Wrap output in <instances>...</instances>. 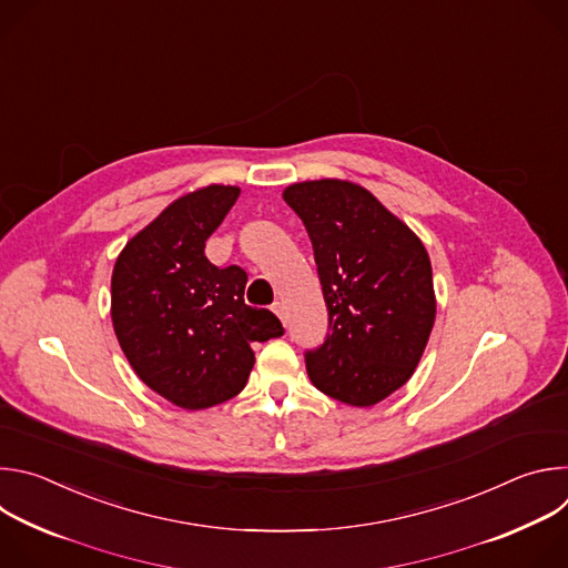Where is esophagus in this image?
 I'll return each instance as SVG.
<instances>
[{
	"instance_id": "1",
	"label": "esophagus",
	"mask_w": 568,
	"mask_h": 568,
	"mask_svg": "<svg viewBox=\"0 0 568 568\" xmlns=\"http://www.w3.org/2000/svg\"><path fill=\"white\" fill-rule=\"evenodd\" d=\"M272 310L278 314V318L283 321V323H287V307H285V303H281V301H276L274 305H272Z\"/></svg>"
}]
</instances>
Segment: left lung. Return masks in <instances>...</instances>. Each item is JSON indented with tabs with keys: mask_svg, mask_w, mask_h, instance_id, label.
I'll use <instances>...</instances> for the list:
<instances>
[{
	"mask_svg": "<svg viewBox=\"0 0 568 568\" xmlns=\"http://www.w3.org/2000/svg\"><path fill=\"white\" fill-rule=\"evenodd\" d=\"M283 200L303 220L328 307V335L305 353L312 384L373 407L414 375L436 296L420 237L366 189L342 180L292 184Z\"/></svg>",
	"mask_w": 568,
	"mask_h": 568,
	"instance_id": "8db88e82",
	"label": "left lung"
}]
</instances>
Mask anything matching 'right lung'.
Segmentation results:
<instances>
[{
    "label": "right lung",
    "mask_w": 568,
    "mask_h": 568,
    "mask_svg": "<svg viewBox=\"0 0 568 568\" xmlns=\"http://www.w3.org/2000/svg\"><path fill=\"white\" fill-rule=\"evenodd\" d=\"M237 195V186L211 184L175 200L128 242L112 272V323L130 366L191 412L237 395L254 368L252 344L285 333L274 312L245 303V270L204 256Z\"/></svg>",
    "instance_id": "add662e5"
}]
</instances>
